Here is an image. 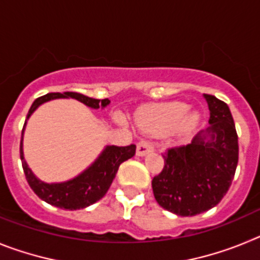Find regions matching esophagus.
I'll return each instance as SVG.
<instances>
[{
    "label": "esophagus",
    "instance_id": "34e87169",
    "mask_svg": "<svg viewBox=\"0 0 260 260\" xmlns=\"http://www.w3.org/2000/svg\"><path fill=\"white\" fill-rule=\"evenodd\" d=\"M153 150V146L150 141H146V139H142V141L138 142L137 144V155L138 156H144L148 152Z\"/></svg>",
    "mask_w": 260,
    "mask_h": 260
}]
</instances>
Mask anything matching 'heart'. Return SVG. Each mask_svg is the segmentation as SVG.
I'll list each match as a JSON object with an SVG mask.
<instances>
[{
  "instance_id": "b5f03b06",
  "label": "heart",
  "mask_w": 260,
  "mask_h": 260,
  "mask_svg": "<svg viewBox=\"0 0 260 260\" xmlns=\"http://www.w3.org/2000/svg\"><path fill=\"white\" fill-rule=\"evenodd\" d=\"M199 121L197 112H187V105L173 102L155 105L152 109L138 119L139 126L148 132H167L178 125L182 134L191 132Z\"/></svg>"
}]
</instances>
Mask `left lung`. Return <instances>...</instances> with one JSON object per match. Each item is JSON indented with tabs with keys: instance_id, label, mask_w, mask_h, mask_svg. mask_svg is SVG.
Segmentation results:
<instances>
[{
	"instance_id": "left-lung-1",
	"label": "left lung",
	"mask_w": 260,
	"mask_h": 260,
	"mask_svg": "<svg viewBox=\"0 0 260 260\" xmlns=\"http://www.w3.org/2000/svg\"><path fill=\"white\" fill-rule=\"evenodd\" d=\"M210 126L187 146L168 148L162 171L153 177L155 199L178 216H195L219 204L229 190L238 162V137L229 107L204 95Z\"/></svg>"
}]
</instances>
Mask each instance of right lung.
<instances>
[{
    "label": "right lung",
    "mask_w": 260,
    "mask_h": 260,
    "mask_svg": "<svg viewBox=\"0 0 260 260\" xmlns=\"http://www.w3.org/2000/svg\"><path fill=\"white\" fill-rule=\"evenodd\" d=\"M75 99L78 102L83 103L84 105L93 109L104 108L109 104V99H92L88 96H84L78 92H52L47 95L38 98L31 105L27 114V119L29 118L34 112L40 107L43 103H47L53 99ZM26 122L22 130V141H20V160H22V167L26 180L28 182L29 187L34 190L39 198L43 199L47 203L52 204L54 207L63 208V210H80L86 208L91 204L96 203L98 201L107 194L108 189L110 187L113 178L116 177L119 165L123 161L132 158L135 155V144H130L126 147L118 146H107L100 156L92 162L91 167H88L84 172L77 176L73 180H69L66 182L59 183H47L43 182L32 173V171L27 165L24 156H23V132L26 127Z\"/></svg>",
    "instance_id": "right-lung-1"
}]
</instances>
